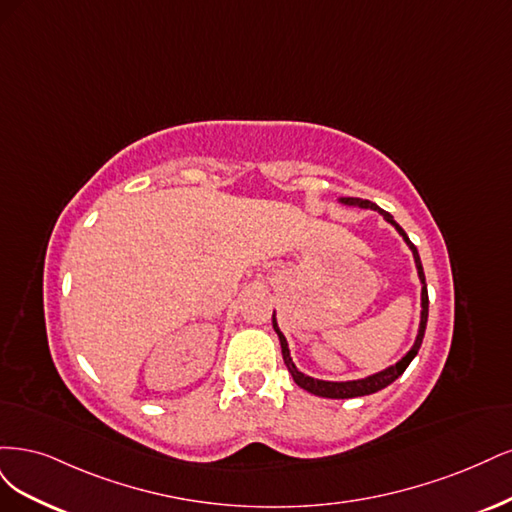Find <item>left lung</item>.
Listing matches in <instances>:
<instances>
[{"label":"left lung","mask_w":512,"mask_h":512,"mask_svg":"<svg viewBox=\"0 0 512 512\" xmlns=\"http://www.w3.org/2000/svg\"><path fill=\"white\" fill-rule=\"evenodd\" d=\"M340 202L346 204V206H359V208H370V210H378L383 214V219L387 223H391L395 229H398V234L404 238V242L408 244V249L412 251V257H415V266H417V272H419V280H421V321H419V332H417V338H415V344H412V349L398 361L395 366H389L381 372L376 374H370L366 378H357V381H344V383H334V381H319V378H312V376H306L304 372H300L298 368H295L293 359H291V353H289V344H287V338L283 336V332L278 329V323H276V317L272 315V325H274V332L278 334V340H280V349H283V359H285V366L289 370V374L293 376V381L298 387L306 389L308 393H315V395H321V398H334V400H346V398H359V395H370V393H376L385 389L387 385H391L395 378L402 376L404 370L408 368V364L412 359H415V355L419 353L421 349V342H423V336H425V325H427V308H430V300H427V285H425V274H423V266H421V257L417 253V246L412 244L406 236L404 229L393 221L391 214L383 208H378L374 202L370 200H361V197H340Z\"/></svg>","instance_id":"obj_1"}]
</instances>
